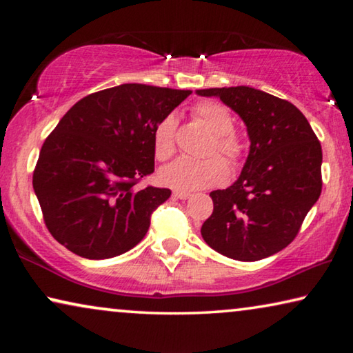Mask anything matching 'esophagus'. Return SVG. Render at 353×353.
<instances>
[{
  "mask_svg": "<svg viewBox=\"0 0 353 353\" xmlns=\"http://www.w3.org/2000/svg\"><path fill=\"white\" fill-rule=\"evenodd\" d=\"M172 196H174V198L176 199H188L190 198V193H188V191H179V190H176V191H172Z\"/></svg>",
  "mask_w": 353,
  "mask_h": 353,
  "instance_id": "esophagus-1",
  "label": "esophagus"
}]
</instances>
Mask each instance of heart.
Returning a JSON list of instances; mask_svg holds the SVG:
<instances>
[{
  "instance_id": "obj_1",
  "label": "heart",
  "mask_w": 353,
  "mask_h": 353,
  "mask_svg": "<svg viewBox=\"0 0 353 353\" xmlns=\"http://www.w3.org/2000/svg\"><path fill=\"white\" fill-rule=\"evenodd\" d=\"M194 115L214 135L210 152L224 154L230 162H238L243 154V143L234 132V118L224 105L214 101H204L194 107ZM177 118L170 115L160 119L154 129V152L159 160L174 154ZM229 179V166L219 155L204 160L182 157L160 171V181L179 191L204 190L224 183Z\"/></svg>"
}]
</instances>
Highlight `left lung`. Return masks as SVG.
<instances>
[{
	"mask_svg": "<svg viewBox=\"0 0 353 353\" xmlns=\"http://www.w3.org/2000/svg\"><path fill=\"white\" fill-rule=\"evenodd\" d=\"M216 97L248 128L249 155L241 174L210 193L213 213L201 227L216 252L240 261L277 254L294 240L322 190V149L294 104L252 87L196 90Z\"/></svg>",
	"mask_w": 353,
	"mask_h": 353,
	"instance_id": "8db88e82",
	"label": "left lung"
}]
</instances>
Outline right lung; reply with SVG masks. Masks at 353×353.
I'll list each match as a JSON object with an SVG mask.
<instances>
[{
  "instance_id": "1",
  "label": "right lung",
  "mask_w": 353,
  "mask_h": 353,
  "mask_svg": "<svg viewBox=\"0 0 353 353\" xmlns=\"http://www.w3.org/2000/svg\"><path fill=\"white\" fill-rule=\"evenodd\" d=\"M190 90L123 83L71 107L45 140L32 185L51 235L90 260L137 246L171 190H137L154 172V129Z\"/></svg>"
}]
</instances>
